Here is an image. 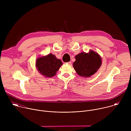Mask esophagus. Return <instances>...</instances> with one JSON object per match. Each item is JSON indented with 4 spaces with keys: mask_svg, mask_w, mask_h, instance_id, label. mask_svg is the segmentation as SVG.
<instances>
[{
    "mask_svg": "<svg viewBox=\"0 0 131 131\" xmlns=\"http://www.w3.org/2000/svg\"><path fill=\"white\" fill-rule=\"evenodd\" d=\"M67 64H68V65H71V62H68L67 63Z\"/></svg>",
    "mask_w": 131,
    "mask_h": 131,
    "instance_id": "34e87169",
    "label": "esophagus"
}]
</instances>
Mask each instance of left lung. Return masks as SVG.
Returning a JSON list of instances; mask_svg holds the SVG:
<instances>
[{"mask_svg": "<svg viewBox=\"0 0 131 131\" xmlns=\"http://www.w3.org/2000/svg\"><path fill=\"white\" fill-rule=\"evenodd\" d=\"M76 61L73 67L81 77H88L94 74L102 64L100 56L96 52L90 51L89 53L82 52L75 57Z\"/></svg>", "mask_w": 131, "mask_h": 131, "instance_id": "1", "label": "left lung"}]
</instances>
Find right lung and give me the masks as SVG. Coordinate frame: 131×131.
<instances>
[{"label": "right lung", "instance_id": "add662e5", "mask_svg": "<svg viewBox=\"0 0 131 131\" xmlns=\"http://www.w3.org/2000/svg\"><path fill=\"white\" fill-rule=\"evenodd\" d=\"M62 64V61L52 54L38 58L36 63L39 72L47 77H52L55 75Z\"/></svg>", "mask_w": 131, "mask_h": 131}]
</instances>
